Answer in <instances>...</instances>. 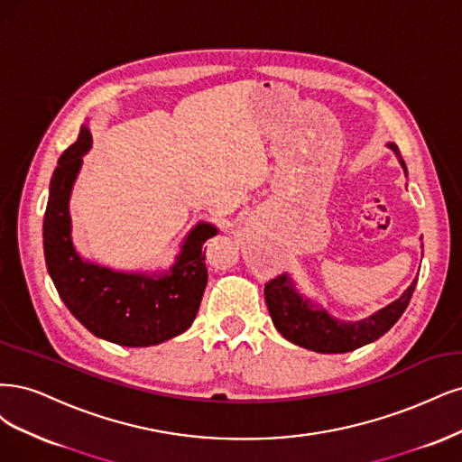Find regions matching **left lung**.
<instances>
[{
    "mask_svg": "<svg viewBox=\"0 0 462 462\" xmlns=\"http://www.w3.org/2000/svg\"><path fill=\"white\" fill-rule=\"evenodd\" d=\"M388 145L399 157L401 167H403L407 174V165L401 159L399 147L395 143ZM416 280L419 278L412 280V284L399 300L380 309L368 319L356 322H346L328 315L326 309L312 303L309 297H303L288 274H280L271 280L269 284H264V301L266 307H269L276 330L291 344L317 353H347L372 344V341H376L392 328L405 312Z\"/></svg>",
    "mask_w": 462,
    "mask_h": 462,
    "instance_id": "obj_1",
    "label": "left lung"
}]
</instances>
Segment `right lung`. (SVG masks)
<instances>
[{
	"label": "right lung",
	"instance_id": "right-lung-1",
	"mask_svg": "<svg viewBox=\"0 0 462 462\" xmlns=\"http://www.w3.org/2000/svg\"><path fill=\"white\" fill-rule=\"evenodd\" d=\"M86 125L79 140L57 161L43 215V255L67 309L84 328L116 346L147 347L186 332L196 319L207 286L203 244L217 236L209 222L193 226L171 271L121 273L84 261L70 236V191L90 152Z\"/></svg>",
	"mask_w": 462,
	"mask_h": 462
}]
</instances>
